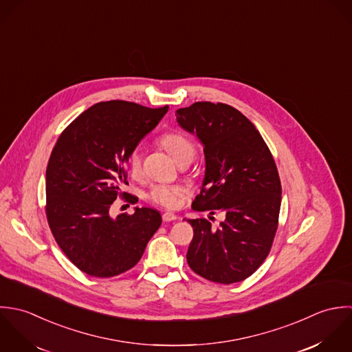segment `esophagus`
I'll return each mask as SVG.
<instances>
[{
    "instance_id": "34e87169",
    "label": "esophagus",
    "mask_w": 352,
    "mask_h": 352,
    "mask_svg": "<svg viewBox=\"0 0 352 352\" xmlns=\"http://www.w3.org/2000/svg\"><path fill=\"white\" fill-rule=\"evenodd\" d=\"M162 219L163 221H173V220H177V214H174L173 212H164L162 214Z\"/></svg>"
}]
</instances>
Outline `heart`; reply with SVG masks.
Segmentation results:
<instances>
[{
  "instance_id": "b5f03b06",
  "label": "heart",
  "mask_w": 352,
  "mask_h": 352,
  "mask_svg": "<svg viewBox=\"0 0 352 352\" xmlns=\"http://www.w3.org/2000/svg\"><path fill=\"white\" fill-rule=\"evenodd\" d=\"M160 145L177 160L179 164L186 163L195 157L196 146L185 135L179 132H168L160 136ZM126 166L131 173L136 174L140 170L141 157L139 149H132L126 156ZM185 190L177 185H153L146 192V200L164 208L174 210L181 204Z\"/></svg>"
}]
</instances>
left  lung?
Wrapping results in <instances>:
<instances>
[{
    "label": "left lung",
    "mask_w": 352,
    "mask_h": 352,
    "mask_svg": "<svg viewBox=\"0 0 352 352\" xmlns=\"http://www.w3.org/2000/svg\"><path fill=\"white\" fill-rule=\"evenodd\" d=\"M175 116L204 145L206 177L192 208L226 217L217 227L203 217L188 219L195 232L188 264L207 280H245L268 257L278 230L281 184L274 156L232 106L196 102Z\"/></svg>",
    "instance_id": "1"
}]
</instances>
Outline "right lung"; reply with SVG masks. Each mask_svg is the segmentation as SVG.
<instances>
[{
  "label": "right lung",
  "mask_w": 352,
  "mask_h": 352,
  "mask_svg": "<svg viewBox=\"0 0 352 352\" xmlns=\"http://www.w3.org/2000/svg\"><path fill=\"white\" fill-rule=\"evenodd\" d=\"M126 100L100 102L81 113L56 142L46 168V216L52 234L84 274L111 278L133 268L162 224L160 213L135 208L110 216L128 184L125 163L167 113Z\"/></svg>",
  "instance_id": "obj_1"
}]
</instances>
